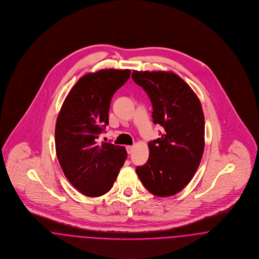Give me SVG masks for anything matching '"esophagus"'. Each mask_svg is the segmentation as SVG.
Returning <instances> with one entry per match:
<instances>
[{
    "instance_id": "obj_1",
    "label": "esophagus",
    "mask_w": 259,
    "mask_h": 259,
    "mask_svg": "<svg viewBox=\"0 0 259 259\" xmlns=\"http://www.w3.org/2000/svg\"><path fill=\"white\" fill-rule=\"evenodd\" d=\"M125 149H126V152H127V154H132L133 153V151H134V146H126L125 147Z\"/></svg>"
}]
</instances>
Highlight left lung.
Masks as SVG:
<instances>
[{
    "label": "left lung",
    "mask_w": 259,
    "mask_h": 259,
    "mask_svg": "<svg viewBox=\"0 0 259 259\" xmlns=\"http://www.w3.org/2000/svg\"><path fill=\"white\" fill-rule=\"evenodd\" d=\"M133 80L152 102L154 123L163 134L148 143L149 159L136 167L144 187L155 196H174L194 177L204 148V118L201 102L174 72L134 71Z\"/></svg>",
    "instance_id": "obj_1"
}]
</instances>
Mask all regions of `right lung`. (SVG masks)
Listing matches in <instances>:
<instances>
[{
  "instance_id": "add662e5",
  "label": "right lung",
  "mask_w": 259,
  "mask_h": 259,
  "mask_svg": "<svg viewBox=\"0 0 259 259\" xmlns=\"http://www.w3.org/2000/svg\"><path fill=\"white\" fill-rule=\"evenodd\" d=\"M131 70L103 69L82 76L65 98L55 124V150L69 182L88 197L112 188L126 159L123 146L98 142L109 123L112 96Z\"/></svg>"
}]
</instances>
